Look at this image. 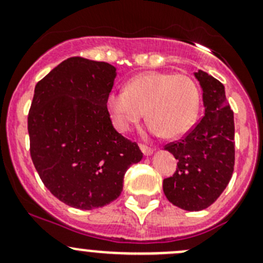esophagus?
I'll return each instance as SVG.
<instances>
[{"label":"esophagus","mask_w":263,"mask_h":263,"mask_svg":"<svg viewBox=\"0 0 263 263\" xmlns=\"http://www.w3.org/2000/svg\"><path fill=\"white\" fill-rule=\"evenodd\" d=\"M140 148H141L142 154H144L145 156H150L151 154L154 153V150H153V148H150V147L145 146V145H140Z\"/></svg>","instance_id":"esophagus-1"}]
</instances>
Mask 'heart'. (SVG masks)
Here are the masks:
<instances>
[{
	"label": "heart",
	"instance_id": "1",
	"mask_svg": "<svg viewBox=\"0 0 263 263\" xmlns=\"http://www.w3.org/2000/svg\"><path fill=\"white\" fill-rule=\"evenodd\" d=\"M107 105L118 131H129L146 115L147 135L178 139L195 126L201 95L190 76L148 71L134 76L124 90L109 92Z\"/></svg>",
	"mask_w": 263,
	"mask_h": 263
}]
</instances>
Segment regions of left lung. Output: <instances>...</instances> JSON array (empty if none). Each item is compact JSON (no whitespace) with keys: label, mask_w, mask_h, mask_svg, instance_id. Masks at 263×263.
Wrapping results in <instances>:
<instances>
[{"label":"left lung","mask_w":263,"mask_h":263,"mask_svg":"<svg viewBox=\"0 0 263 263\" xmlns=\"http://www.w3.org/2000/svg\"><path fill=\"white\" fill-rule=\"evenodd\" d=\"M193 75L202 90L205 116L184 139L165 146L178 163L163 191L174 206L200 211L213 205L232 178L234 115L221 82L201 70Z\"/></svg>","instance_id":"obj_1"}]
</instances>
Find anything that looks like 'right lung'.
<instances>
[{
	"instance_id": "obj_1",
	"label": "right lung",
	"mask_w": 263,
	"mask_h": 263,
	"mask_svg": "<svg viewBox=\"0 0 263 263\" xmlns=\"http://www.w3.org/2000/svg\"><path fill=\"white\" fill-rule=\"evenodd\" d=\"M117 70L71 57L35 85L28 117L30 155L49 192L81 210L103 208L122 192L142 153L116 131L107 108Z\"/></svg>"
}]
</instances>
